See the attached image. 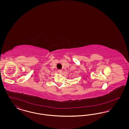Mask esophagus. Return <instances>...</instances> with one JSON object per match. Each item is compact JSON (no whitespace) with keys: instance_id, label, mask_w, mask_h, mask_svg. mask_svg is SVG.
<instances>
[{"instance_id":"1","label":"esophagus","mask_w":129,"mask_h":129,"mask_svg":"<svg viewBox=\"0 0 129 129\" xmlns=\"http://www.w3.org/2000/svg\"><path fill=\"white\" fill-rule=\"evenodd\" d=\"M58 72L59 74H61L62 71L61 70H58Z\"/></svg>"}]
</instances>
